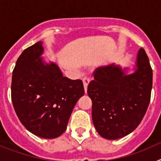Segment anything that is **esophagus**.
Segmentation results:
<instances>
[{
	"label": "esophagus",
	"mask_w": 161,
	"mask_h": 161,
	"mask_svg": "<svg viewBox=\"0 0 161 161\" xmlns=\"http://www.w3.org/2000/svg\"><path fill=\"white\" fill-rule=\"evenodd\" d=\"M89 81H90V79H89V77H88V76H85V77L83 78V84H84V88H85V93H86V91H87V87Z\"/></svg>",
	"instance_id": "obj_1"
}]
</instances>
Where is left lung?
Masks as SVG:
<instances>
[{
	"label": "left lung",
	"instance_id": "obj_1",
	"mask_svg": "<svg viewBox=\"0 0 161 161\" xmlns=\"http://www.w3.org/2000/svg\"><path fill=\"white\" fill-rule=\"evenodd\" d=\"M111 64L93 72L87 93L92 100V119L97 131L106 139H118L139 126L148 107L153 69L144 49L137 53L134 72Z\"/></svg>",
	"mask_w": 161,
	"mask_h": 161
}]
</instances>
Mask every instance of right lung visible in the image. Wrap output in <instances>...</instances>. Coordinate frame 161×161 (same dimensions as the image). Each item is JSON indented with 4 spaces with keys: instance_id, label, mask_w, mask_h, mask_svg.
<instances>
[{
    "instance_id": "1",
    "label": "right lung",
    "mask_w": 161,
    "mask_h": 161,
    "mask_svg": "<svg viewBox=\"0 0 161 161\" xmlns=\"http://www.w3.org/2000/svg\"><path fill=\"white\" fill-rule=\"evenodd\" d=\"M39 41L18 57L13 71L11 98L25 128L38 137L55 139L66 130L85 89L81 80L64 77L56 64L44 61Z\"/></svg>"
}]
</instances>
